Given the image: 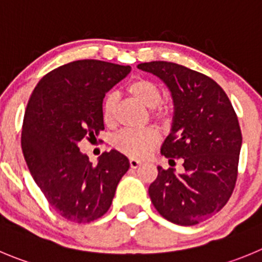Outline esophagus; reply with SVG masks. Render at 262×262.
I'll return each instance as SVG.
<instances>
[{
	"instance_id": "obj_1",
	"label": "esophagus",
	"mask_w": 262,
	"mask_h": 262,
	"mask_svg": "<svg viewBox=\"0 0 262 262\" xmlns=\"http://www.w3.org/2000/svg\"><path fill=\"white\" fill-rule=\"evenodd\" d=\"M140 164H141V162L138 161V159H135V158L129 159V166L133 167V168H138V167L140 166Z\"/></svg>"
}]
</instances>
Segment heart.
I'll list each match as a JSON object with an SVG mask.
<instances>
[{
  "instance_id": "obj_1",
  "label": "heart",
  "mask_w": 262,
  "mask_h": 262,
  "mask_svg": "<svg viewBox=\"0 0 262 262\" xmlns=\"http://www.w3.org/2000/svg\"><path fill=\"white\" fill-rule=\"evenodd\" d=\"M127 92L135 100L143 104L145 108L153 109V117L164 121L168 117V112L157 108L162 103L163 94L162 90L153 81L146 78H139L127 86ZM117 96L116 94H108L101 104V117L106 126H113L116 122ZM113 146L121 153L131 158H144L159 143V135L154 128L144 129H124L113 138Z\"/></svg>"
}]
</instances>
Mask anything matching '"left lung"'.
I'll return each instance as SVG.
<instances>
[{
    "mask_svg": "<svg viewBox=\"0 0 262 262\" xmlns=\"http://www.w3.org/2000/svg\"><path fill=\"white\" fill-rule=\"evenodd\" d=\"M138 68L170 90L172 124L161 153L184 162L181 173L158 166L149 196L166 220L195 225L219 212L234 190L242 146L238 118L224 90L210 77L170 61L141 63Z\"/></svg>",
    "mask_w": 262,
    "mask_h": 262,
    "instance_id": "obj_1",
    "label": "left lung"
}]
</instances>
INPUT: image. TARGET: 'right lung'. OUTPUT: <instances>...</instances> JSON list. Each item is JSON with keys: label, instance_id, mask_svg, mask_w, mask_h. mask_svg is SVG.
I'll use <instances>...</instances> for the list:
<instances>
[{"label": "right lung", "instance_id": "1", "mask_svg": "<svg viewBox=\"0 0 262 262\" xmlns=\"http://www.w3.org/2000/svg\"><path fill=\"white\" fill-rule=\"evenodd\" d=\"M131 72L129 66L77 60L42 77L27 105L21 149L50 206L73 223L98 220L111 207L129 168L126 156L105 151L94 164L78 143L104 129L105 94Z\"/></svg>", "mask_w": 262, "mask_h": 262}]
</instances>
